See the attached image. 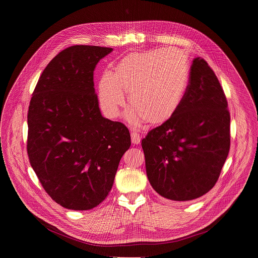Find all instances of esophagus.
I'll use <instances>...</instances> for the list:
<instances>
[{"instance_id": "obj_1", "label": "esophagus", "mask_w": 258, "mask_h": 258, "mask_svg": "<svg viewBox=\"0 0 258 258\" xmlns=\"http://www.w3.org/2000/svg\"><path fill=\"white\" fill-rule=\"evenodd\" d=\"M131 137H132V143H133V144H135V145L140 144V142H141V136H140V134H138V133H136V132H133V133L131 134Z\"/></svg>"}]
</instances>
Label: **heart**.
I'll use <instances>...</instances> for the list:
<instances>
[{
	"label": "heart",
	"mask_w": 258,
	"mask_h": 258,
	"mask_svg": "<svg viewBox=\"0 0 258 258\" xmlns=\"http://www.w3.org/2000/svg\"><path fill=\"white\" fill-rule=\"evenodd\" d=\"M190 64L177 48L132 53L99 83V100L110 118L119 115L127 93L132 105L125 113L131 124H162L174 116L185 97Z\"/></svg>",
	"instance_id": "obj_1"
}]
</instances>
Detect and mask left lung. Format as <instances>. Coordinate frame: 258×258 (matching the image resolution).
I'll use <instances>...</instances> for the list:
<instances>
[{"label":"left lung","mask_w":258,"mask_h":258,"mask_svg":"<svg viewBox=\"0 0 258 258\" xmlns=\"http://www.w3.org/2000/svg\"><path fill=\"white\" fill-rule=\"evenodd\" d=\"M230 121L214 71L203 58H195L177 112L142 140L152 188L172 201H190L209 192L230 151Z\"/></svg>","instance_id":"left-lung-1"}]
</instances>
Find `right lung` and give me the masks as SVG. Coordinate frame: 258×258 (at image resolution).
I'll return each instance as SVG.
<instances>
[{
    "label": "right lung",
    "instance_id": "right-lung-1",
    "mask_svg": "<svg viewBox=\"0 0 258 258\" xmlns=\"http://www.w3.org/2000/svg\"><path fill=\"white\" fill-rule=\"evenodd\" d=\"M111 51L86 45L61 51L44 69L29 103L30 165L48 195L67 209L102 203L131 146L127 127L102 116L95 93V67Z\"/></svg>",
    "mask_w": 258,
    "mask_h": 258
}]
</instances>
